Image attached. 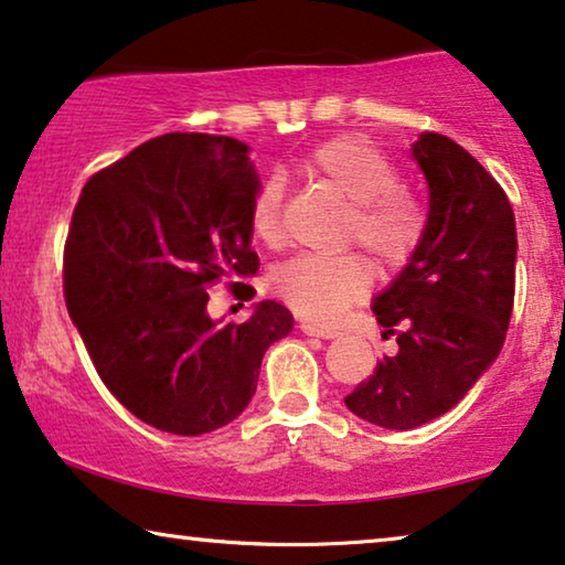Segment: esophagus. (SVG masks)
<instances>
[{
    "label": "esophagus",
    "mask_w": 565,
    "mask_h": 565,
    "mask_svg": "<svg viewBox=\"0 0 565 565\" xmlns=\"http://www.w3.org/2000/svg\"><path fill=\"white\" fill-rule=\"evenodd\" d=\"M301 332L305 335H312V338H322V340H330V338H338V330H330V328H320V324H312V322H301L299 324Z\"/></svg>",
    "instance_id": "1"
}]
</instances>
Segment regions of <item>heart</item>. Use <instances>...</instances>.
<instances>
[{"instance_id":"1","label":"heart","mask_w":565,"mask_h":565,"mask_svg":"<svg viewBox=\"0 0 565 565\" xmlns=\"http://www.w3.org/2000/svg\"><path fill=\"white\" fill-rule=\"evenodd\" d=\"M301 171L328 181L345 196V243H359L381 268H396L425 235V210L415 194L399 186V171L388 158L359 135H340L312 150ZM284 181L271 173L260 181L250 200V230L268 248L281 245ZM271 291L291 312L328 324L361 299L371 284V271L359 253L340 256H297L271 274Z\"/></svg>"}]
</instances>
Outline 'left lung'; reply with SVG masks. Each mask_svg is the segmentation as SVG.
<instances>
[{"label":"left lung","instance_id":"8db88e82","mask_svg":"<svg viewBox=\"0 0 565 565\" xmlns=\"http://www.w3.org/2000/svg\"><path fill=\"white\" fill-rule=\"evenodd\" d=\"M412 156L430 189L425 235L373 315L399 351L345 396L365 423L412 430L463 399L502 351L514 307L518 230L504 189L438 132Z\"/></svg>","mask_w":565,"mask_h":565}]
</instances>
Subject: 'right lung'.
Wrapping results in <instances>:
<instances>
[{"label":"right lung","mask_w":565,"mask_h":565,"mask_svg":"<svg viewBox=\"0 0 565 565\" xmlns=\"http://www.w3.org/2000/svg\"><path fill=\"white\" fill-rule=\"evenodd\" d=\"M248 146L166 132L92 173L63 248V297L99 379L125 409L173 435L233 423L256 394L266 348L294 317L260 301L250 320L206 312L222 279L258 271ZM235 299L253 286L227 281Z\"/></svg>","instance_id":"obj_1"}]
</instances>
